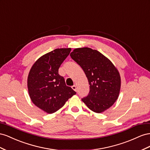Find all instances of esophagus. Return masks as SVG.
I'll return each mask as SVG.
<instances>
[{"label": "esophagus", "mask_w": 150, "mask_h": 150, "mask_svg": "<svg viewBox=\"0 0 150 150\" xmlns=\"http://www.w3.org/2000/svg\"><path fill=\"white\" fill-rule=\"evenodd\" d=\"M71 88H72L73 90H74V91H76V87L75 86V85H73V86L71 87Z\"/></svg>", "instance_id": "obj_1"}]
</instances>
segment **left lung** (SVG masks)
<instances>
[{"label":"left lung","instance_id":"obj_1","mask_svg":"<svg viewBox=\"0 0 150 150\" xmlns=\"http://www.w3.org/2000/svg\"><path fill=\"white\" fill-rule=\"evenodd\" d=\"M70 57L82 67L90 85L88 95L82 100L96 113L110 108L121 89V76L117 68L99 51L86 47L75 49Z\"/></svg>","mask_w":150,"mask_h":150}]
</instances>
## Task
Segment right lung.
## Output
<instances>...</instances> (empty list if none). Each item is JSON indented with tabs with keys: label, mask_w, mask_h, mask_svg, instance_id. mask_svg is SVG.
<instances>
[{
	"label": "right lung",
	"mask_w": 150,
	"mask_h": 150,
	"mask_svg": "<svg viewBox=\"0 0 150 150\" xmlns=\"http://www.w3.org/2000/svg\"><path fill=\"white\" fill-rule=\"evenodd\" d=\"M71 48H58L42 55L34 63L28 77L30 98L38 108L52 114L65 105L76 92L66 85L58 69Z\"/></svg>",
	"instance_id": "add662e5"
}]
</instances>
